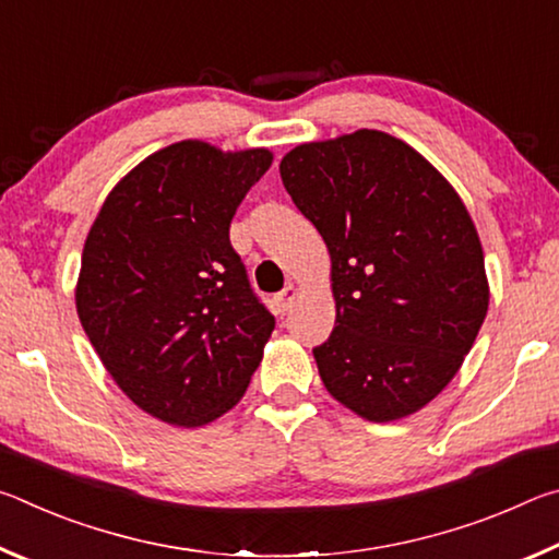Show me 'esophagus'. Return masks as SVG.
I'll return each mask as SVG.
<instances>
[{
	"instance_id": "34e87169",
	"label": "esophagus",
	"mask_w": 559,
	"mask_h": 559,
	"mask_svg": "<svg viewBox=\"0 0 559 559\" xmlns=\"http://www.w3.org/2000/svg\"><path fill=\"white\" fill-rule=\"evenodd\" d=\"M298 298V288L296 286H286L283 288L278 296H276V308L278 313H288V310L293 308V302H296Z\"/></svg>"
}]
</instances>
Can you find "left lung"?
<instances>
[{
  "instance_id": "left-lung-1",
  "label": "left lung",
  "mask_w": 559,
  "mask_h": 559,
  "mask_svg": "<svg viewBox=\"0 0 559 559\" xmlns=\"http://www.w3.org/2000/svg\"><path fill=\"white\" fill-rule=\"evenodd\" d=\"M278 169L330 253L335 328L313 349L325 390L374 424L424 409L488 313L466 204L427 157L382 130L296 145Z\"/></svg>"
}]
</instances>
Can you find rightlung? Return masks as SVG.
<instances>
[{
  "mask_svg": "<svg viewBox=\"0 0 559 559\" xmlns=\"http://www.w3.org/2000/svg\"><path fill=\"white\" fill-rule=\"evenodd\" d=\"M271 163L266 147L179 140L120 177L83 243L81 325L122 394L173 427L234 409L276 325L229 243Z\"/></svg>",
  "mask_w": 559,
  "mask_h": 559,
  "instance_id": "obj_1",
  "label": "right lung"
}]
</instances>
